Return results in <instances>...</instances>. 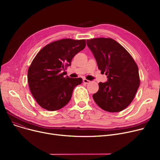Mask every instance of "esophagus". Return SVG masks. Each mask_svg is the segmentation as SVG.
Masks as SVG:
<instances>
[{"mask_svg":"<svg viewBox=\"0 0 160 160\" xmlns=\"http://www.w3.org/2000/svg\"><path fill=\"white\" fill-rule=\"evenodd\" d=\"M83 82L84 83H89L90 82V81L84 78V79H83Z\"/></svg>","mask_w":160,"mask_h":160,"instance_id":"obj_1","label":"esophagus"}]
</instances>
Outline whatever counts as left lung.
<instances>
[{
    "label": "left lung",
    "instance_id": "obj_1",
    "mask_svg": "<svg viewBox=\"0 0 160 160\" xmlns=\"http://www.w3.org/2000/svg\"><path fill=\"white\" fill-rule=\"evenodd\" d=\"M87 45L97 61L98 69L107 75L108 81L98 83L93 95L97 104L109 112H119L132 102L140 84L139 70L132 56L111 38L87 40Z\"/></svg>",
    "mask_w": 160,
    "mask_h": 160
}]
</instances>
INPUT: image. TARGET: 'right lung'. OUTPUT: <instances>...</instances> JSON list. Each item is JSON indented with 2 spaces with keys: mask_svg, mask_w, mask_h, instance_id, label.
Listing matches in <instances>:
<instances>
[{
  "mask_svg": "<svg viewBox=\"0 0 160 160\" xmlns=\"http://www.w3.org/2000/svg\"><path fill=\"white\" fill-rule=\"evenodd\" d=\"M85 47V39H63L48 44L38 53L29 67L28 82L32 95L41 107L56 111L70 101L73 89L82 79L64 78L62 72Z\"/></svg>",
  "mask_w": 160,
  "mask_h": 160,
  "instance_id": "add662e5",
  "label": "right lung"
}]
</instances>
